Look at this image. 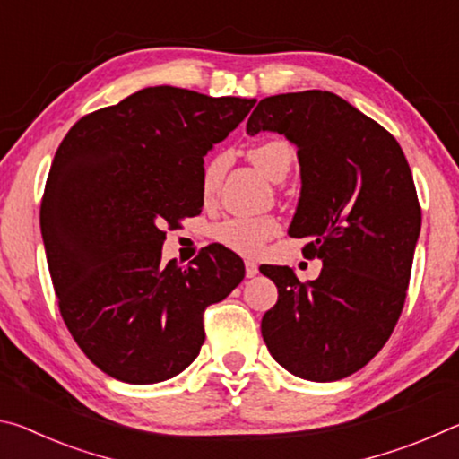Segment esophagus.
Masks as SVG:
<instances>
[{
    "instance_id": "34e87169",
    "label": "esophagus",
    "mask_w": 459,
    "mask_h": 459,
    "mask_svg": "<svg viewBox=\"0 0 459 459\" xmlns=\"http://www.w3.org/2000/svg\"><path fill=\"white\" fill-rule=\"evenodd\" d=\"M245 273H247V277H255L259 273V265L257 263H255L253 259H247L245 261Z\"/></svg>"
}]
</instances>
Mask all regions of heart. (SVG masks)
Wrapping results in <instances>:
<instances>
[{
    "label": "heart",
    "instance_id": "obj_1",
    "mask_svg": "<svg viewBox=\"0 0 459 459\" xmlns=\"http://www.w3.org/2000/svg\"><path fill=\"white\" fill-rule=\"evenodd\" d=\"M248 160L269 180L281 182L293 166L295 152L293 145L285 139H265V142L255 143L248 150ZM227 164V153H216L211 160H206L204 168H202V194L206 198H211L219 190ZM277 232L279 222L275 216H235V219L221 222L214 229V237L221 245L232 248V251L257 255Z\"/></svg>",
    "mask_w": 459,
    "mask_h": 459
}]
</instances>
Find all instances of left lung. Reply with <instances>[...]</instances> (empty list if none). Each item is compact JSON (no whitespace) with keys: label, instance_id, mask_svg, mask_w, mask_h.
Listing matches in <instances>:
<instances>
[{"label":"left lung","instance_id":"left-lung-1","mask_svg":"<svg viewBox=\"0 0 459 459\" xmlns=\"http://www.w3.org/2000/svg\"><path fill=\"white\" fill-rule=\"evenodd\" d=\"M277 131L298 145L301 198L290 235L306 238L320 277L263 265L277 304L261 333L291 375L317 383L351 377L391 338L407 298L421 230L413 174L388 131L328 91L259 100L247 131Z\"/></svg>","mask_w":459,"mask_h":459}]
</instances>
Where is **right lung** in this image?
<instances>
[{"mask_svg": "<svg viewBox=\"0 0 459 459\" xmlns=\"http://www.w3.org/2000/svg\"><path fill=\"white\" fill-rule=\"evenodd\" d=\"M253 105L150 87L84 115L58 145L40 204L46 259L62 320L108 377H176L204 344L206 307L243 281L222 245L188 267L161 263V245L164 227L202 211V158Z\"/></svg>", "mask_w": 459, "mask_h": 459, "instance_id": "1", "label": "right lung"}]
</instances>
